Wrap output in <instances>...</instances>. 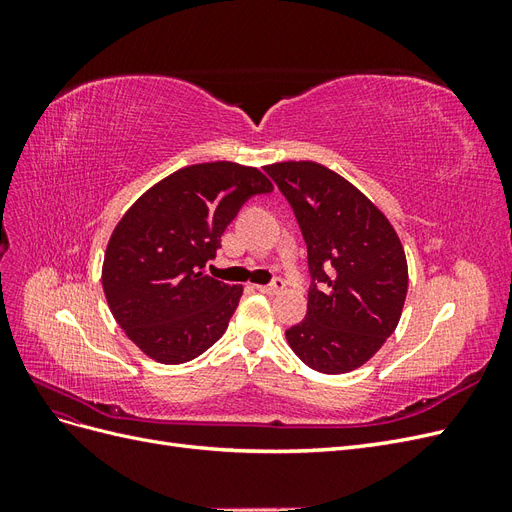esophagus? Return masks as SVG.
Returning a JSON list of instances; mask_svg holds the SVG:
<instances>
[{
	"mask_svg": "<svg viewBox=\"0 0 512 512\" xmlns=\"http://www.w3.org/2000/svg\"><path fill=\"white\" fill-rule=\"evenodd\" d=\"M256 290L265 292V294H275V292L284 290V280H282V277H275L271 284H260V286H256Z\"/></svg>",
	"mask_w": 512,
	"mask_h": 512,
	"instance_id": "obj_1",
	"label": "esophagus"
}]
</instances>
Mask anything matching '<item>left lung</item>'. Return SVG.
I'll return each instance as SVG.
<instances>
[{
  "label": "left lung",
  "mask_w": 512,
  "mask_h": 512,
  "mask_svg": "<svg viewBox=\"0 0 512 512\" xmlns=\"http://www.w3.org/2000/svg\"><path fill=\"white\" fill-rule=\"evenodd\" d=\"M267 175L290 203L307 245L312 286L290 348L320 374L367 363L397 329L408 262L395 228L371 200L318 162H277Z\"/></svg>",
  "instance_id": "left-lung-1"
}]
</instances>
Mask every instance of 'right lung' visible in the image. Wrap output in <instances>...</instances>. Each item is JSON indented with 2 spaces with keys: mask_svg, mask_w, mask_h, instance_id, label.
<instances>
[{
  "mask_svg": "<svg viewBox=\"0 0 512 512\" xmlns=\"http://www.w3.org/2000/svg\"><path fill=\"white\" fill-rule=\"evenodd\" d=\"M271 190L258 168L194 164L158 181L119 220L102 288L119 327L153 361L188 363L224 335L243 286L203 269L245 200Z\"/></svg>",
  "mask_w": 512,
  "mask_h": 512,
  "instance_id": "right-lung-1",
  "label": "right lung"
}]
</instances>
